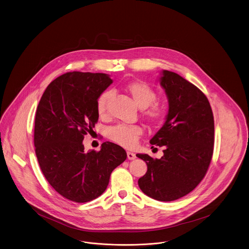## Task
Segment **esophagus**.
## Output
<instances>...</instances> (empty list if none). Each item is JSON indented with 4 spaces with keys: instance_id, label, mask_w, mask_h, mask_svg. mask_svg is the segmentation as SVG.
<instances>
[{
    "instance_id": "1",
    "label": "esophagus",
    "mask_w": 249,
    "mask_h": 249,
    "mask_svg": "<svg viewBox=\"0 0 249 249\" xmlns=\"http://www.w3.org/2000/svg\"><path fill=\"white\" fill-rule=\"evenodd\" d=\"M127 157H128V160H133L136 159V155L132 152H129V151L127 152Z\"/></svg>"
}]
</instances>
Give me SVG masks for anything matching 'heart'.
Instances as JSON below:
<instances>
[{"instance_id": "heart-1", "label": "heart", "mask_w": 249, "mask_h": 249, "mask_svg": "<svg viewBox=\"0 0 249 249\" xmlns=\"http://www.w3.org/2000/svg\"><path fill=\"white\" fill-rule=\"evenodd\" d=\"M125 90L131 96L136 106L142 110V115L151 123L157 124L165 119L166 109L158 104H152L157 99V93L148 84L142 81H130L125 85ZM113 96L112 91H104L97 99V111L100 116H106L108 111L110 100ZM142 130L137 125L120 124L108 130V137L113 142L124 147H133Z\"/></svg>"}]
</instances>
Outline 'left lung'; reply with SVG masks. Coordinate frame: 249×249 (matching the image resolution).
<instances>
[{
    "mask_svg": "<svg viewBox=\"0 0 249 249\" xmlns=\"http://www.w3.org/2000/svg\"><path fill=\"white\" fill-rule=\"evenodd\" d=\"M160 85L169 112L150 143L164 146V156L136 155L147 165L138 184L151 198L169 202L189 194L205 177L213 155L214 118L207 96L177 73L163 70Z\"/></svg>",
    "mask_w": 249,
    "mask_h": 249,
    "instance_id": "obj_1",
    "label": "left lung"
}]
</instances>
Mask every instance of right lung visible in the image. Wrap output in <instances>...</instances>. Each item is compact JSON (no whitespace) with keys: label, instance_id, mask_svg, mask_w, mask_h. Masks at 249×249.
Here are the masks:
<instances>
[{"label":"right lung","instance_id":"1","mask_svg":"<svg viewBox=\"0 0 249 249\" xmlns=\"http://www.w3.org/2000/svg\"><path fill=\"white\" fill-rule=\"evenodd\" d=\"M112 82L104 73L68 72L51 82L37 107L34 145L40 169L53 189L76 203L100 196L127 159L116 143L86 152L82 142L99 118L97 99Z\"/></svg>","mask_w":249,"mask_h":249}]
</instances>
